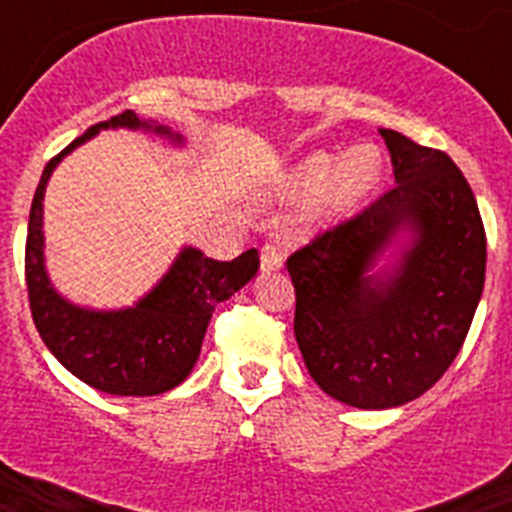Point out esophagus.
I'll list each match as a JSON object with an SVG mask.
<instances>
[{"instance_id": "1", "label": "esophagus", "mask_w": 512, "mask_h": 512, "mask_svg": "<svg viewBox=\"0 0 512 512\" xmlns=\"http://www.w3.org/2000/svg\"><path fill=\"white\" fill-rule=\"evenodd\" d=\"M282 264H284L282 248H279V246H264V248H261V271H266V274H269V271L282 269Z\"/></svg>"}]
</instances>
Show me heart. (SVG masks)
<instances>
[{"mask_svg": "<svg viewBox=\"0 0 512 512\" xmlns=\"http://www.w3.org/2000/svg\"><path fill=\"white\" fill-rule=\"evenodd\" d=\"M382 179V153L372 143L348 148L341 158L336 153H312L289 176L284 197L307 200L315 197L312 220L333 223L359 210Z\"/></svg>", "mask_w": 512, "mask_h": 512, "instance_id": "b5f03b06", "label": "heart"}]
</instances>
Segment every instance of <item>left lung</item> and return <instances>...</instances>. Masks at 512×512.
<instances>
[{
    "label": "left lung",
    "mask_w": 512,
    "mask_h": 512,
    "mask_svg": "<svg viewBox=\"0 0 512 512\" xmlns=\"http://www.w3.org/2000/svg\"><path fill=\"white\" fill-rule=\"evenodd\" d=\"M395 187L287 261L295 338L333 400L400 408L443 377L485 287L477 200L443 151L379 130Z\"/></svg>",
    "instance_id": "8db88e82"
}]
</instances>
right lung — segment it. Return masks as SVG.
<instances>
[{
  "label": "right lung",
  "instance_id": "1",
  "mask_svg": "<svg viewBox=\"0 0 512 512\" xmlns=\"http://www.w3.org/2000/svg\"><path fill=\"white\" fill-rule=\"evenodd\" d=\"M146 130L184 148V135L133 110L104 120L63 148L43 169L27 223L25 279L35 328L53 356L74 377L107 395L151 397L182 384L200 359L207 323L220 302L230 300L259 271V251L233 261L207 259L200 248L184 246L166 274L130 307H84L53 287L45 269L43 200L51 174L63 158L102 130Z\"/></svg>",
  "mask_w": 512,
  "mask_h": 512
}]
</instances>
